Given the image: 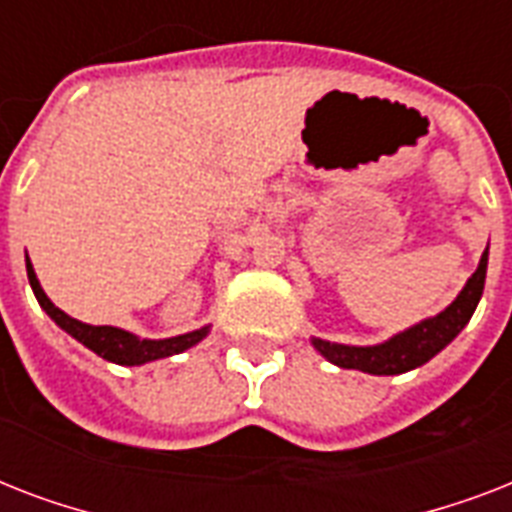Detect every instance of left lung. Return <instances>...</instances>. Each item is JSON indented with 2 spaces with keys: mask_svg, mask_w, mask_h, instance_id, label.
Masks as SVG:
<instances>
[{
  "mask_svg": "<svg viewBox=\"0 0 512 512\" xmlns=\"http://www.w3.org/2000/svg\"><path fill=\"white\" fill-rule=\"evenodd\" d=\"M486 263H489V247L481 255L476 273L462 287L457 300L433 319L420 321V324H414L406 332H398L380 345L361 348V345H337V342L313 337V348L342 369H358V372L369 374H404L409 369H417L436 353H441L465 329V324L476 311L478 300L484 295Z\"/></svg>",
  "mask_w": 512,
  "mask_h": 512,
  "instance_id": "1",
  "label": "left lung"
}]
</instances>
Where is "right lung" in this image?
<instances>
[{
	"instance_id": "1",
	"label": "right lung",
	"mask_w": 512,
	"mask_h": 512,
	"mask_svg": "<svg viewBox=\"0 0 512 512\" xmlns=\"http://www.w3.org/2000/svg\"><path fill=\"white\" fill-rule=\"evenodd\" d=\"M26 273H28V281H31V289H34L36 300H39V305L44 308V313H47V316H50L60 329H66L68 335L74 337V340H79L82 345H87L92 353H98L100 358L114 361V364L140 366V364H148V361H156V358L175 356V353H183V350L193 348V345L204 340L209 332V327H201L196 329V332L167 337V340H140V337L124 332V329L92 327V324L71 319L68 313H63L60 308L52 305V300L44 295L42 284H39V279H36L34 265H31V260H28V255H26Z\"/></svg>"
}]
</instances>
